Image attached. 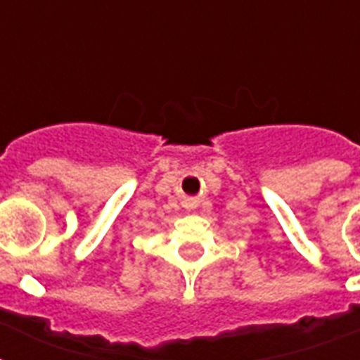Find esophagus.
<instances>
[{"label": "esophagus", "mask_w": 360, "mask_h": 360, "mask_svg": "<svg viewBox=\"0 0 360 360\" xmlns=\"http://www.w3.org/2000/svg\"><path fill=\"white\" fill-rule=\"evenodd\" d=\"M195 205H198V200H195V198H185V200H183V207H185L186 210L195 209Z\"/></svg>", "instance_id": "esophagus-1"}]
</instances>
